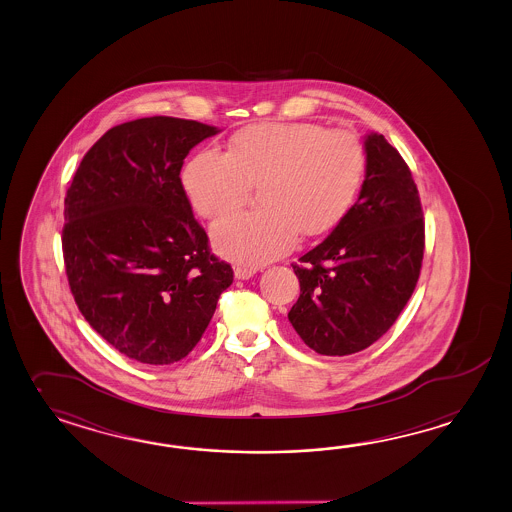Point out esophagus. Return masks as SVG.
Wrapping results in <instances>:
<instances>
[{
  "instance_id": "1",
  "label": "esophagus",
  "mask_w": 512,
  "mask_h": 512,
  "mask_svg": "<svg viewBox=\"0 0 512 512\" xmlns=\"http://www.w3.org/2000/svg\"><path fill=\"white\" fill-rule=\"evenodd\" d=\"M255 273H257L255 268H244V266H237V268H235V277L242 279V281H244V279H250Z\"/></svg>"
}]
</instances>
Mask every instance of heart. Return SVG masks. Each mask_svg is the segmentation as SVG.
Here are the masks:
<instances>
[{"label":"heart","mask_w":512,"mask_h":512,"mask_svg":"<svg viewBox=\"0 0 512 512\" xmlns=\"http://www.w3.org/2000/svg\"><path fill=\"white\" fill-rule=\"evenodd\" d=\"M365 154L349 130L310 123H261L242 128L228 152L202 150L185 165L183 185L207 220L237 211L251 185L264 207L229 216L211 231L215 250L231 261L262 266L292 250L297 231L318 237L353 204Z\"/></svg>","instance_id":"1"}]
</instances>
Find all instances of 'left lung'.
<instances>
[{
	"label": "left lung",
	"mask_w": 512,
	"mask_h": 512,
	"mask_svg": "<svg viewBox=\"0 0 512 512\" xmlns=\"http://www.w3.org/2000/svg\"><path fill=\"white\" fill-rule=\"evenodd\" d=\"M365 180L356 204L294 264L301 294L288 319L312 351H364L397 321L424 255V220L406 161L382 134L365 136Z\"/></svg>",
	"instance_id": "8db88e82"
}]
</instances>
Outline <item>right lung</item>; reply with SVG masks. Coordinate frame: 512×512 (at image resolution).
I'll list each match as a JSON object with an SVG mask.
<instances>
[{
  "mask_svg": "<svg viewBox=\"0 0 512 512\" xmlns=\"http://www.w3.org/2000/svg\"><path fill=\"white\" fill-rule=\"evenodd\" d=\"M218 132L163 115L114 126L68 189L62 251L71 294L91 327L141 364L191 353L233 283L180 180L189 150Z\"/></svg>",
  "mask_w": 512,
  "mask_h": 512,
  "instance_id": "add662e5",
  "label": "right lung"
}]
</instances>
